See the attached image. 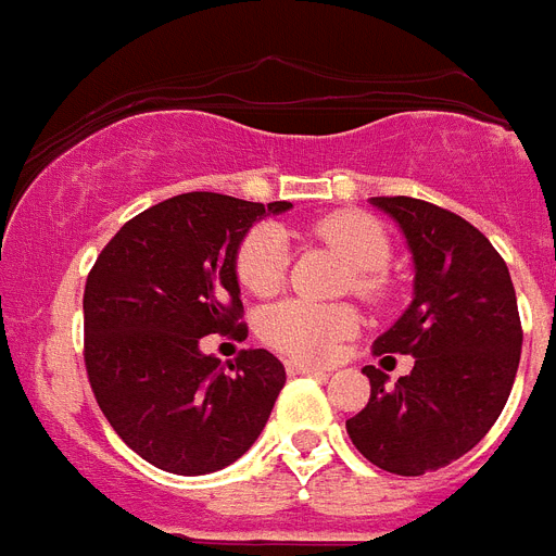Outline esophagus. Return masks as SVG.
<instances>
[{
  "label": "esophagus",
  "mask_w": 556,
  "mask_h": 556,
  "mask_svg": "<svg viewBox=\"0 0 556 556\" xmlns=\"http://www.w3.org/2000/svg\"><path fill=\"white\" fill-rule=\"evenodd\" d=\"M287 372H290V376H306V372H313V376H327L330 370H327V367H321V364L290 358V362H287Z\"/></svg>",
  "instance_id": "1"
}]
</instances>
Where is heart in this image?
<instances>
[{"mask_svg": "<svg viewBox=\"0 0 556 556\" xmlns=\"http://www.w3.org/2000/svg\"><path fill=\"white\" fill-rule=\"evenodd\" d=\"M324 243H330L355 269V287L367 295L379 292V269L390 261V238L376 217L364 212H332L313 226ZM238 281L255 295H273L287 273V243L281 229L257 226L238 250ZM355 327L353 306L315 304L290 299L269 306L261 315V336L266 344L295 358H330L339 341Z\"/></svg>", "mask_w": 556, "mask_h": 556, "instance_id": "heart-1", "label": "heart"}]
</instances>
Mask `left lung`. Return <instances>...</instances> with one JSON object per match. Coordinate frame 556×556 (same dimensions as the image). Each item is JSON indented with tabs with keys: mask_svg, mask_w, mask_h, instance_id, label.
<instances>
[{
	"mask_svg": "<svg viewBox=\"0 0 556 556\" xmlns=\"http://www.w3.org/2000/svg\"><path fill=\"white\" fill-rule=\"evenodd\" d=\"M402 229L413 301L376 339V355H413L388 384L367 364L370 402L348 419L358 454L399 477H421L468 454L500 419L517 379L522 327L500 252L477 226L416 198H370Z\"/></svg>",
	"mask_w": 556,
	"mask_h": 556,
	"instance_id": "obj_1",
	"label": "left lung"
}]
</instances>
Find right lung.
Returning a JSON list of instances; mask_svg holds the SVG:
<instances>
[{
    "label": "right lung",
    "instance_id": "right-lung-1",
    "mask_svg": "<svg viewBox=\"0 0 556 556\" xmlns=\"http://www.w3.org/2000/svg\"><path fill=\"white\" fill-rule=\"evenodd\" d=\"M290 206L177 194L131 217L97 257L83 295L88 381L117 437L154 468L215 473L261 437L283 364L243 350L226 370L201 339L235 330L238 250L252 224Z\"/></svg>",
    "mask_w": 556,
    "mask_h": 556
}]
</instances>
